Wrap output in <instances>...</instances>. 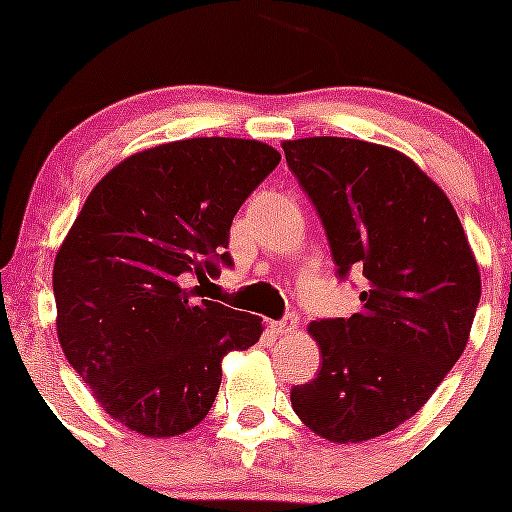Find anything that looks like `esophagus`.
<instances>
[{
  "label": "esophagus",
  "mask_w": 512,
  "mask_h": 512,
  "mask_svg": "<svg viewBox=\"0 0 512 512\" xmlns=\"http://www.w3.org/2000/svg\"><path fill=\"white\" fill-rule=\"evenodd\" d=\"M297 314H285V317L282 319H277V322H270V327H272V332H277V334H292V332H297Z\"/></svg>",
  "instance_id": "esophagus-1"
}]
</instances>
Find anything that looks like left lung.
Returning <instances> with one entry per match:
<instances>
[{
	"label": "left lung",
	"instance_id": "1",
	"mask_svg": "<svg viewBox=\"0 0 512 512\" xmlns=\"http://www.w3.org/2000/svg\"><path fill=\"white\" fill-rule=\"evenodd\" d=\"M282 148L337 275L364 277L359 312L309 324L322 361L289 399L327 441H369L409 421L461 359L480 299L476 257L451 200L404 153L332 136Z\"/></svg>",
	"mask_w": 512,
	"mask_h": 512
}]
</instances>
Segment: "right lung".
Listing matches in <instances>:
<instances>
[{
  "instance_id": "obj_1",
  "label": "right lung",
  "mask_w": 512,
  "mask_h": 512,
  "mask_svg": "<svg viewBox=\"0 0 512 512\" xmlns=\"http://www.w3.org/2000/svg\"><path fill=\"white\" fill-rule=\"evenodd\" d=\"M280 153L242 138H188L118 163L91 190L54 262L56 334L106 414L153 438L208 416L223 356L262 319L188 282L230 267V225Z\"/></svg>"
}]
</instances>
